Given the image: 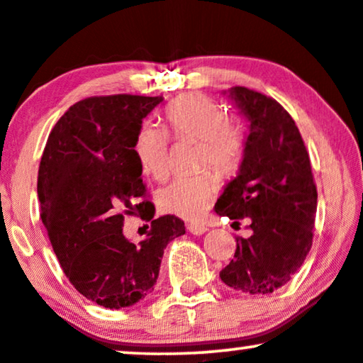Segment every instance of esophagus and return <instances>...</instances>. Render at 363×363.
Segmentation results:
<instances>
[{
  "instance_id": "34e87169",
  "label": "esophagus",
  "mask_w": 363,
  "mask_h": 363,
  "mask_svg": "<svg viewBox=\"0 0 363 363\" xmlns=\"http://www.w3.org/2000/svg\"><path fill=\"white\" fill-rule=\"evenodd\" d=\"M186 229H189L190 234H194V235H202L207 232V227H205L203 223H189V225H186Z\"/></svg>"
}]
</instances>
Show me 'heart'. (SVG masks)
Returning a JSON list of instances; mask_svg holds the SVG:
<instances>
[{
	"instance_id": "heart-1",
	"label": "heart",
	"mask_w": 363,
	"mask_h": 363,
	"mask_svg": "<svg viewBox=\"0 0 363 363\" xmlns=\"http://www.w3.org/2000/svg\"><path fill=\"white\" fill-rule=\"evenodd\" d=\"M163 118L177 140L199 141V167L216 168L222 177L239 169L247 146V128L237 119L227 118V111L212 97L189 92L164 107ZM134 155L143 172L156 180L169 172L168 136L161 129L145 124L134 138ZM217 178L212 172L178 177L158 191V205L163 212L196 220L207 212L216 199Z\"/></svg>"
}]
</instances>
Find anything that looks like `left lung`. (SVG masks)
I'll list each match as a JSON object with an SVG mask.
<instances>
[{
	"label": "left lung",
	"instance_id": "8db88e82",
	"mask_svg": "<svg viewBox=\"0 0 363 363\" xmlns=\"http://www.w3.org/2000/svg\"><path fill=\"white\" fill-rule=\"evenodd\" d=\"M225 94L249 121V133L239 173L225 185L216 212L249 217L252 234L237 237L220 279L240 293L269 294L296 274L311 249L318 194L310 155L279 102L247 87Z\"/></svg>",
	"mask_w": 363,
	"mask_h": 363
}]
</instances>
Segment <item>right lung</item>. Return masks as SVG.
Wrapping results in <instances>:
<instances>
[{
	"mask_svg": "<svg viewBox=\"0 0 363 363\" xmlns=\"http://www.w3.org/2000/svg\"><path fill=\"white\" fill-rule=\"evenodd\" d=\"M163 97L106 96L75 102L58 119L38 168L42 222L65 276L82 296L121 310L155 289L164 247L185 234L174 216L155 217L146 202L134 138ZM126 215L150 222L134 245Z\"/></svg>",
	"mask_w": 363,
	"mask_h": 363,
	"instance_id": "1",
	"label": "right lung"
}]
</instances>
